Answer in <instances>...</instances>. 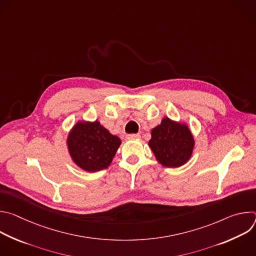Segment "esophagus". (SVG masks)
Returning a JSON list of instances; mask_svg holds the SVG:
<instances>
[{
  "label": "esophagus",
  "mask_w": 256,
  "mask_h": 256,
  "mask_svg": "<svg viewBox=\"0 0 256 256\" xmlns=\"http://www.w3.org/2000/svg\"><path fill=\"white\" fill-rule=\"evenodd\" d=\"M140 134H128L126 138L128 140H132V138H140Z\"/></svg>",
  "instance_id": "esophagus-1"
}]
</instances>
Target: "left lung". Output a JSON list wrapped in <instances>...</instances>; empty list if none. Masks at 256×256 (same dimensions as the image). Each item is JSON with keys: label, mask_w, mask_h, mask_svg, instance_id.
I'll return each mask as SVG.
<instances>
[{"label": "left lung", "mask_w": 256, "mask_h": 256, "mask_svg": "<svg viewBox=\"0 0 256 256\" xmlns=\"http://www.w3.org/2000/svg\"><path fill=\"white\" fill-rule=\"evenodd\" d=\"M194 144V138L186 122L164 118L151 130L149 147L162 166L176 168L188 162Z\"/></svg>", "instance_id": "8db88e82"}]
</instances>
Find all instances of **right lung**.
<instances>
[{
	"instance_id": "add662e5",
	"label": "right lung",
	"mask_w": 256,
	"mask_h": 256,
	"mask_svg": "<svg viewBox=\"0 0 256 256\" xmlns=\"http://www.w3.org/2000/svg\"><path fill=\"white\" fill-rule=\"evenodd\" d=\"M122 144L120 138L109 132L100 122L79 120L66 138L72 161L87 172H96L112 164Z\"/></svg>"
}]
</instances>
